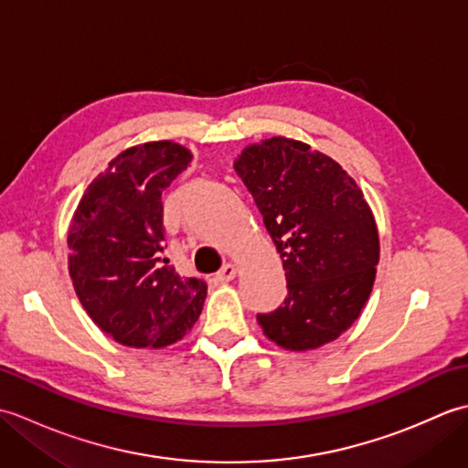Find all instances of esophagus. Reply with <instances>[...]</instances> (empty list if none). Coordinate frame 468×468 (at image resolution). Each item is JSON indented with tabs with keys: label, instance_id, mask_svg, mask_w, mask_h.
I'll return each mask as SVG.
<instances>
[{
	"label": "esophagus",
	"instance_id": "34e87169",
	"mask_svg": "<svg viewBox=\"0 0 468 468\" xmlns=\"http://www.w3.org/2000/svg\"><path fill=\"white\" fill-rule=\"evenodd\" d=\"M235 275H237L235 265L227 263V265L223 267V270L217 273V282H221V283H229V282H233V280H235Z\"/></svg>",
	"mask_w": 468,
	"mask_h": 468
}]
</instances>
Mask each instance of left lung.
<instances>
[{"label": "left lung", "mask_w": 468, "mask_h": 468, "mask_svg": "<svg viewBox=\"0 0 468 468\" xmlns=\"http://www.w3.org/2000/svg\"><path fill=\"white\" fill-rule=\"evenodd\" d=\"M233 166L285 270L283 305L257 315L267 340L290 352L337 340L360 317L380 261L362 188L332 156L287 136L247 144Z\"/></svg>", "instance_id": "obj_1"}]
</instances>
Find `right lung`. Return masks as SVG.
<instances>
[{
    "mask_svg": "<svg viewBox=\"0 0 468 468\" xmlns=\"http://www.w3.org/2000/svg\"><path fill=\"white\" fill-rule=\"evenodd\" d=\"M193 154L175 141L126 148L98 173L68 231V271L90 320L128 347H166L191 332L207 283L165 253L163 191Z\"/></svg>",
    "mask_w": 468,
    "mask_h": 468,
    "instance_id": "add662e5",
    "label": "right lung"
}]
</instances>
